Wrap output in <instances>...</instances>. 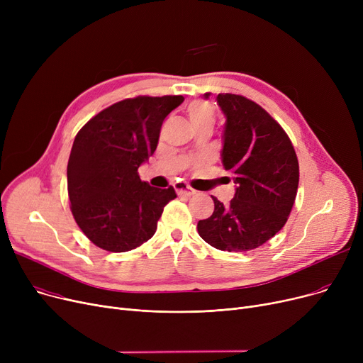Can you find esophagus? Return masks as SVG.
<instances>
[{"instance_id": "obj_1", "label": "esophagus", "mask_w": 363, "mask_h": 363, "mask_svg": "<svg viewBox=\"0 0 363 363\" xmlns=\"http://www.w3.org/2000/svg\"><path fill=\"white\" fill-rule=\"evenodd\" d=\"M174 186H175V191H177L178 194H184V196H188V197H191V196L196 194L194 189L189 188V186L185 185L184 182H177Z\"/></svg>"}]
</instances>
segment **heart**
<instances>
[{
  "mask_svg": "<svg viewBox=\"0 0 363 363\" xmlns=\"http://www.w3.org/2000/svg\"><path fill=\"white\" fill-rule=\"evenodd\" d=\"M188 118L194 125V128L200 126H212L215 125V108L203 101H196L191 103L186 108Z\"/></svg>",
  "mask_w": 363,
  "mask_h": 363,
  "instance_id": "b5f03b06",
  "label": "heart"
}]
</instances>
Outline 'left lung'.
I'll list each match as a JSON object with an SVG mask.
<instances>
[{
    "label": "left lung",
    "mask_w": 363,
    "mask_h": 363,
    "mask_svg": "<svg viewBox=\"0 0 363 363\" xmlns=\"http://www.w3.org/2000/svg\"><path fill=\"white\" fill-rule=\"evenodd\" d=\"M208 99V92L204 94ZM226 122L222 163L237 184L230 204L199 220L200 237L223 252H249L271 240L289 219L298 188V160L281 125L255 101L219 94Z\"/></svg>",
    "instance_id": "left-lung-1"
}]
</instances>
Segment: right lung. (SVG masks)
<instances>
[{
	"label": "right lung",
	"mask_w": 363,
	"mask_h": 363,
	"mask_svg": "<svg viewBox=\"0 0 363 363\" xmlns=\"http://www.w3.org/2000/svg\"><path fill=\"white\" fill-rule=\"evenodd\" d=\"M182 95H140L104 108L76 135L67 163L72 215L82 233L103 250L137 249L157 230L174 186L155 188L138 167L156 151L167 114Z\"/></svg>",
	"instance_id": "add662e5"
}]
</instances>
